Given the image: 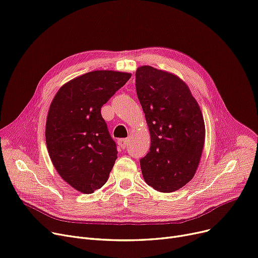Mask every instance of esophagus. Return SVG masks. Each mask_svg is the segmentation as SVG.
Returning <instances> with one entry per match:
<instances>
[{
  "mask_svg": "<svg viewBox=\"0 0 258 258\" xmlns=\"http://www.w3.org/2000/svg\"><path fill=\"white\" fill-rule=\"evenodd\" d=\"M118 144H119V147H120L122 150H124V149L127 147L128 140H127V139H124V138L119 139V140H118Z\"/></svg>",
  "mask_w": 258,
  "mask_h": 258,
  "instance_id": "34e87169",
  "label": "esophagus"
}]
</instances>
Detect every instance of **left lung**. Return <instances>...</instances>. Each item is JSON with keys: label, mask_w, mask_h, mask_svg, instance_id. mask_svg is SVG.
I'll return each instance as SVG.
<instances>
[{"label": "left lung", "mask_w": 258, "mask_h": 258, "mask_svg": "<svg viewBox=\"0 0 258 258\" xmlns=\"http://www.w3.org/2000/svg\"><path fill=\"white\" fill-rule=\"evenodd\" d=\"M136 91L151 135L140 160L144 181L161 193L177 191L194 177L203 155V113L185 82L170 72L138 67Z\"/></svg>", "instance_id": "1"}]
</instances>
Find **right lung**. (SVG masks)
I'll use <instances>...</instances> for the list:
<instances>
[{
	"instance_id": "1",
	"label": "right lung",
	"mask_w": 258,
	"mask_h": 258,
	"mask_svg": "<svg viewBox=\"0 0 258 258\" xmlns=\"http://www.w3.org/2000/svg\"><path fill=\"white\" fill-rule=\"evenodd\" d=\"M132 77L94 71L63 84L49 106L45 139L50 160L65 182L92 194L107 181L117 159L101 107Z\"/></svg>"
}]
</instances>
